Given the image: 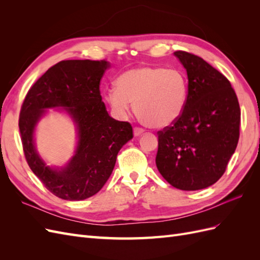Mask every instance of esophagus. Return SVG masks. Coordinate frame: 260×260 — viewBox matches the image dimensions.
I'll list each match as a JSON object with an SVG mask.
<instances>
[{
	"label": "esophagus",
	"mask_w": 260,
	"mask_h": 260,
	"mask_svg": "<svg viewBox=\"0 0 260 260\" xmlns=\"http://www.w3.org/2000/svg\"><path fill=\"white\" fill-rule=\"evenodd\" d=\"M142 133H143V130L140 128H135V130H133V135H135V137H140Z\"/></svg>",
	"instance_id": "1"
}]
</instances>
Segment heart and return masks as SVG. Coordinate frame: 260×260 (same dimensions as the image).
Masks as SVG:
<instances>
[{
    "label": "heart",
    "instance_id": "b5f03b06",
    "mask_svg": "<svg viewBox=\"0 0 260 260\" xmlns=\"http://www.w3.org/2000/svg\"><path fill=\"white\" fill-rule=\"evenodd\" d=\"M105 100L121 118L135 105L138 119L145 127L162 129L174 124L183 114L187 101V81L179 69L138 67L117 78Z\"/></svg>",
    "mask_w": 260,
    "mask_h": 260
}]
</instances>
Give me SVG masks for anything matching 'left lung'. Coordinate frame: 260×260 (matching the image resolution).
<instances>
[{
    "label": "left lung",
    "mask_w": 260,
    "mask_h": 260,
    "mask_svg": "<svg viewBox=\"0 0 260 260\" xmlns=\"http://www.w3.org/2000/svg\"><path fill=\"white\" fill-rule=\"evenodd\" d=\"M175 55L187 74V101L179 119L157 132L156 166L172 186L196 191L224 174L239 142L241 111L221 73L194 54Z\"/></svg>",
    "instance_id": "left-lung-1"
}]
</instances>
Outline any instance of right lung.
Segmentation results:
<instances>
[{
    "mask_svg": "<svg viewBox=\"0 0 260 260\" xmlns=\"http://www.w3.org/2000/svg\"><path fill=\"white\" fill-rule=\"evenodd\" d=\"M109 62L70 59L52 66L23 100L19 131L30 169L55 196L82 201L96 194L111 177L120 148L133 138L131 124L108 115L100 81ZM62 107L74 120L78 142L66 167H48L36 152L34 130L48 108Z\"/></svg>",
    "mask_w": 260,
    "mask_h": 260,
    "instance_id": "right-lung-1",
    "label": "right lung"
}]
</instances>
